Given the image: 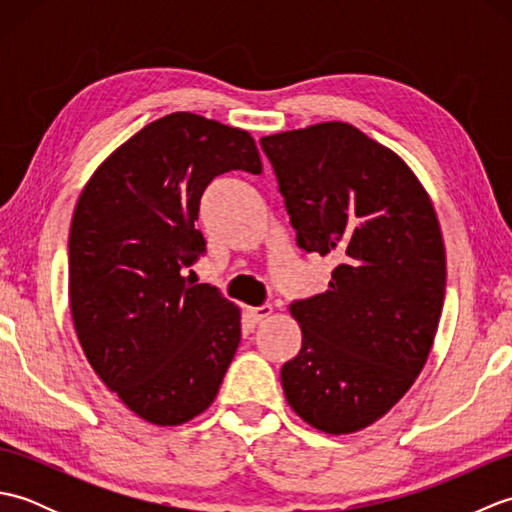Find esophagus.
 <instances>
[{"label":"esophagus","mask_w":512,"mask_h":512,"mask_svg":"<svg viewBox=\"0 0 512 512\" xmlns=\"http://www.w3.org/2000/svg\"><path fill=\"white\" fill-rule=\"evenodd\" d=\"M270 314H273V306H259V308H246V321L250 323V325H257V323H262L264 319H268Z\"/></svg>","instance_id":"1"}]
</instances>
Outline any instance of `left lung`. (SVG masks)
<instances>
[{
    "label": "left lung",
    "instance_id": "left-lung-1",
    "mask_svg": "<svg viewBox=\"0 0 512 512\" xmlns=\"http://www.w3.org/2000/svg\"><path fill=\"white\" fill-rule=\"evenodd\" d=\"M297 244L330 255V288L292 301L301 350L281 367L288 405L332 436L383 418L436 339L447 255L405 160L341 121L264 136Z\"/></svg>",
    "mask_w": 512,
    "mask_h": 512
}]
</instances>
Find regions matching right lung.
Instances as JSON below:
<instances>
[{
    "label": "right lung",
    "mask_w": 512,
    "mask_h": 512,
    "mask_svg": "<svg viewBox=\"0 0 512 512\" xmlns=\"http://www.w3.org/2000/svg\"><path fill=\"white\" fill-rule=\"evenodd\" d=\"M262 173L244 129L176 112L118 147L85 184L70 226V312L92 369L127 409L176 427L209 409L242 339L239 308L182 270L215 176Z\"/></svg>",
    "instance_id": "obj_1"
}]
</instances>
